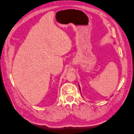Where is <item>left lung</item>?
<instances>
[{
  "mask_svg": "<svg viewBox=\"0 0 134 134\" xmlns=\"http://www.w3.org/2000/svg\"><path fill=\"white\" fill-rule=\"evenodd\" d=\"M79 89H80V87H79Z\"/></svg>",
  "mask_w": 134,
  "mask_h": 134,
  "instance_id": "obj_1",
  "label": "left lung"
}]
</instances>
